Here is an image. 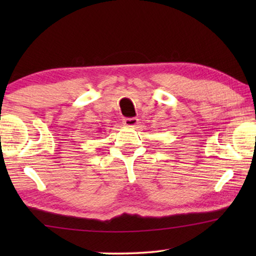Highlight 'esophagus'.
Masks as SVG:
<instances>
[{"instance_id":"esophagus-1","label":"esophagus","mask_w":256,"mask_h":256,"mask_svg":"<svg viewBox=\"0 0 256 256\" xmlns=\"http://www.w3.org/2000/svg\"><path fill=\"white\" fill-rule=\"evenodd\" d=\"M124 124L126 127L128 128H135L136 126L138 124V118H124Z\"/></svg>"}]
</instances>
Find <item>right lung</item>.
I'll use <instances>...</instances> for the list:
<instances>
[{"label":"right lung","mask_w":256,"mask_h":256,"mask_svg":"<svg viewBox=\"0 0 256 256\" xmlns=\"http://www.w3.org/2000/svg\"><path fill=\"white\" fill-rule=\"evenodd\" d=\"M99 132H100V130H99Z\"/></svg>","instance_id":"add662e5"}]
</instances>
